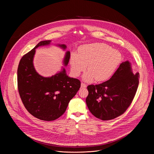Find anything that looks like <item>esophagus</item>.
Returning <instances> with one entry per match:
<instances>
[{
	"instance_id": "34e87169",
	"label": "esophagus",
	"mask_w": 154,
	"mask_h": 154,
	"mask_svg": "<svg viewBox=\"0 0 154 154\" xmlns=\"http://www.w3.org/2000/svg\"><path fill=\"white\" fill-rule=\"evenodd\" d=\"M86 85L85 84V83H81V88H86Z\"/></svg>"
}]
</instances>
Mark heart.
Returning a JSON list of instances; mask_svg holds the SVG:
<instances>
[{
    "mask_svg": "<svg viewBox=\"0 0 154 154\" xmlns=\"http://www.w3.org/2000/svg\"><path fill=\"white\" fill-rule=\"evenodd\" d=\"M121 53L104 43H93L82 46L79 52L71 54L70 64L75 76L88 68L83 79L86 82L105 81L111 78L121 61ZM89 66H87V65Z\"/></svg>",
    "mask_w": 154,
    "mask_h": 154,
    "instance_id": "heart-1",
    "label": "heart"
}]
</instances>
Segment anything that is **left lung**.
<instances>
[{
	"label": "left lung",
	"mask_w": 154,
	"mask_h": 154,
	"mask_svg": "<svg viewBox=\"0 0 154 154\" xmlns=\"http://www.w3.org/2000/svg\"><path fill=\"white\" fill-rule=\"evenodd\" d=\"M140 74H134L131 63L122 62L108 80L87 87L86 103L90 112L97 118L108 121L122 115L136 94Z\"/></svg>",
	"instance_id": "1"
}]
</instances>
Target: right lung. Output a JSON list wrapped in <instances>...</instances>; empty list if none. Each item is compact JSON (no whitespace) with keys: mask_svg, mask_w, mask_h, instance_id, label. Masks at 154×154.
Masks as SVG:
<instances>
[{"mask_svg":"<svg viewBox=\"0 0 154 154\" xmlns=\"http://www.w3.org/2000/svg\"><path fill=\"white\" fill-rule=\"evenodd\" d=\"M51 40L40 41L20 60L17 68L18 91L27 111L35 118L51 121L60 118L66 109L69 101L80 88V82L67 75L64 68L54 75L42 77L35 70L33 58L35 49L39 46H48ZM63 50L65 45H58ZM70 52L65 54L63 64L68 65Z\"/></svg>","mask_w":154,"mask_h":154,"instance_id":"right-lung-1","label":"right lung"}]
</instances>
